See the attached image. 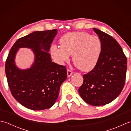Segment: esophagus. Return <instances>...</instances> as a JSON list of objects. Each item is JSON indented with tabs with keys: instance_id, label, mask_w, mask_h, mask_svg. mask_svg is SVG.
<instances>
[{
	"instance_id": "obj_1",
	"label": "esophagus",
	"mask_w": 131,
	"mask_h": 131,
	"mask_svg": "<svg viewBox=\"0 0 131 131\" xmlns=\"http://www.w3.org/2000/svg\"><path fill=\"white\" fill-rule=\"evenodd\" d=\"M72 74H73V71H72L70 70H69V69H68V70H67V75H68V77H70Z\"/></svg>"
}]
</instances>
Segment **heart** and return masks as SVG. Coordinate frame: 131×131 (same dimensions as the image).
Here are the masks:
<instances>
[{
  "mask_svg": "<svg viewBox=\"0 0 131 131\" xmlns=\"http://www.w3.org/2000/svg\"><path fill=\"white\" fill-rule=\"evenodd\" d=\"M60 47L52 46L51 55L56 62L63 64L73 61L80 70L91 71L96 67L101 58L103 44L98 36L87 32H73L63 35L60 40Z\"/></svg>",
  "mask_w": 131,
  "mask_h": 131,
  "instance_id": "b5f03b06",
  "label": "heart"
}]
</instances>
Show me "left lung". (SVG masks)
<instances>
[{"instance_id": "left-lung-1", "label": "left lung", "mask_w": 131, "mask_h": 131, "mask_svg": "<svg viewBox=\"0 0 131 131\" xmlns=\"http://www.w3.org/2000/svg\"><path fill=\"white\" fill-rule=\"evenodd\" d=\"M103 44L99 63L93 70L83 75L78 91L84 101L93 106L107 104L117 97L126 80L127 60L115 39L97 29H93Z\"/></svg>"}]
</instances>
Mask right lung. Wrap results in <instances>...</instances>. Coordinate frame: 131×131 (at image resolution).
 <instances>
[{"mask_svg": "<svg viewBox=\"0 0 131 131\" xmlns=\"http://www.w3.org/2000/svg\"><path fill=\"white\" fill-rule=\"evenodd\" d=\"M57 29L34 31L18 39L11 48L5 62V74L13 97L33 110L49 108L59 94L61 84L67 78L65 66L52 62L49 51ZM19 48H29L35 54L32 67L26 70L16 68L14 58Z\"/></svg>", "mask_w": 131, "mask_h": 131, "instance_id": "add662e5", "label": "right lung"}]
</instances>
